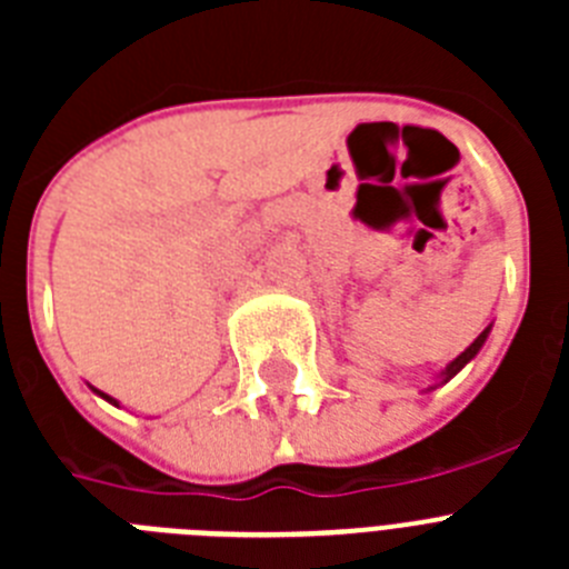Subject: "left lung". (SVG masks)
<instances>
[{
    "instance_id": "1",
    "label": "left lung",
    "mask_w": 569,
    "mask_h": 569,
    "mask_svg": "<svg viewBox=\"0 0 569 569\" xmlns=\"http://www.w3.org/2000/svg\"><path fill=\"white\" fill-rule=\"evenodd\" d=\"M490 330H492V325H487V328H485V330H481V333H479V336H476V341H472V345H470V347H467L465 353H459V356H456V359H453V361H450V365H447V367H445V370H441V373H439V376H436V379H439V381H436V385H433V387H427V390H436V387L447 385V381H450V379H453V376H456V373H459L461 367H467V365H470V361H472V359H476V356H479V350H481V347H485V341H487V336H490Z\"/></svg>"
}]
</instances>
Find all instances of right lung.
Returning a JSON list of instances; mask_svg holds the SVG:
<instances>
[{"mask_svg": "<svg viewBox=\"0 0 569 569\" xmlns=\"http://www.w3.org/2000/svg\"><path fill=\"white\" fill-rule=\"evenodd\" d=\"M90 390H93V393H97V396H102V399H104V401H110V405H116V407H119V401H116V399H113V396L102 393V390H97V387H90Z\"/></svg>", "mask_w": 569, "mask_h": 569, "instance_id": "obj_1", "label": "right lung"}]
</instances>
